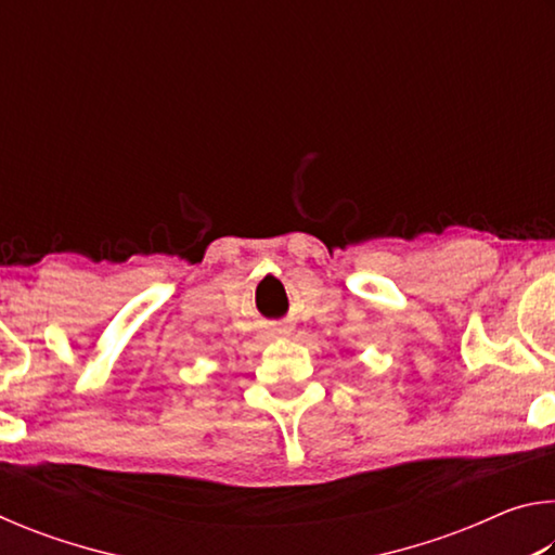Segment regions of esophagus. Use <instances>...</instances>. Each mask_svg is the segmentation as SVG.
Returning <instances> with one entry per match:
<instances>
[{
	"mask_svg": "<svg viewBox=\"0 0 555 555\" xmlns=\"http://www.w3.org/2000/svg\"><path fill=\"white\" fill-rule=\"evenodd\" d=\"M274 333H276V335H286L288 331H286V327H274Z\"/></svg>",
	"mask_w": 555,
	"mask_h": 555,
	"instance_id": "esophagus-1",
	"label": "esophagus"
}]
</instances>
